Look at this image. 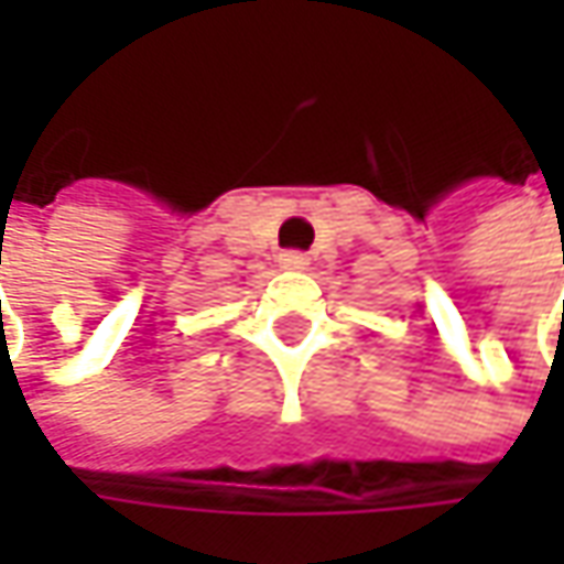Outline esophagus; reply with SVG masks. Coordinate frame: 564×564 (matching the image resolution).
<instances>
[{"label": "esophagus", "instance_id": "1", "mask_svg": "<svg viewBox=\"0 0 564 564\" xmlns=\"http://www.w3.org/2000/svg\"><path fill=\"white\" fill-rule=\"evenodd\" d=\"M279 263H282L285 270H304V267H307V253H301V250H285V253L279 257Z\"/></svg>", "mask_w": 564, "mask_h": 564}]
</instances>
